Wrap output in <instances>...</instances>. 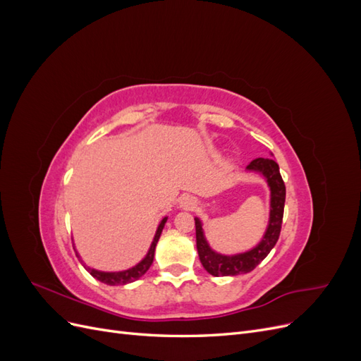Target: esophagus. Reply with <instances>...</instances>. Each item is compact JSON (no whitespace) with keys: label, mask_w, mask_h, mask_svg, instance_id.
<instances>
[{"label":"esophagus","mask_w":361,"mask_h":361,"mask_svg":"<svg viewBox=\"0 0 361 361\" xmlns=\"http://www.w3.org/2000/svg\"><path fill=\"white\" fill-rule=\"evenodd\" d=\"M197 206V202H195L192 197H190V195H185V197L180 199V207H183V209H194V207Z\"/></svg>","instance_id":"obj_1"}]
</instances>
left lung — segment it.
<instances>
[{
    "label": "left lung",
    "instance_id": "1",
    "mask_svg": "<svg viewBox=\"0 0 361 361\" xmlns=\"http://www.w3.org/2000/svg\"><path fill=\"white\" fill-rule=\"evenodd\" d=\"M248 171L260 173L267 179L268 187L271 190V209H269V223L267 232L262 238V241L250 251L239 253L233 256H224L209 247L203 235L202 221L199 218L195 220V241H197V251L203 268L215 277L221 276H238L247 274L253 271L262 260H264L269 251L274 248L279 241L283 211H285V199H286V187L281 179L279 164L272 158H256L247 166Z\"/></svg>",
    "mask_w": 361,
    "mask_h": 361
}]
</instances>
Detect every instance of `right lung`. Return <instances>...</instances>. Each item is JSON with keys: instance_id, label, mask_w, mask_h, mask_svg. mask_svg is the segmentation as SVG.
Instances as JSON below:
<instances>
[{"instance_id": "right-lung-1", "label": "right lung", "mask_w": 361, "mask_h": 361, "mask_svg": "<svg viewBox=\"0 0 361 361\" xmlns=\"http://www.w3.org/2000/svg\"><path fill=\"white\" fill-rule=\"evenodd\" d=\"M167 223V216L162 218V221L159 223L158 228H157V233H155V238L154 241H152L150 244V248L147 251L146 257L140 262V264H137L135 267L129 268L126 271H118V272H104V271H97V269H93L90 267H85L84 268L90 272V274L96 279L99 280L102 283H105V285H110V286H117V285H126V283H130V281H135L138 280L140 277H143L147 269L150 268L152 262H154V256H155V248H157V244H158V239L161 236V232L164 228V224ZM80 257V256H78Z\"/></svg>"}]
</instances>
